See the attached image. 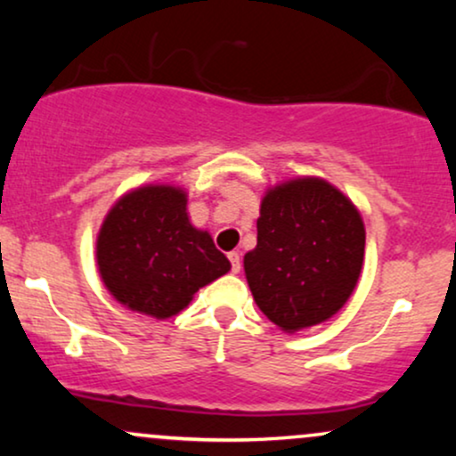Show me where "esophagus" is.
<instances>
[{"label": "esophagus", "instance_id": "esophagus-1", "mask_svg": "<svg viewBox=\"0 0 456 456\" xmlns=\"http://www.w3.org/2000/svg\"><path fill=\"white\" fill-rule=\"evenodd\" d=\"M229 261H232V272H235L238 274L240 268H242V259H240V253H229Z\"/></svg>", "mask_w": 456, "mask_h": 456}]
</instances>
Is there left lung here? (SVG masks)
I'll return each instance as SVG.
<instances>
[{
  "instance_id": "8db88e82",
  "label": "left lung",
  "mask_w": 456,
  "mask_h": 456,
  "mask_svg": "<svg viewBox=\"0 0 456 456\" xmlns=\"http://www.w3.org/2000/svg\"><path fill=\"white\" fill-rule=\"evenodd\" d=\"M364 259L354 203L319 177L268 191L244 272L264 315L285 332L326 322L352 296Z\"/></svg>"
}]
</instances>
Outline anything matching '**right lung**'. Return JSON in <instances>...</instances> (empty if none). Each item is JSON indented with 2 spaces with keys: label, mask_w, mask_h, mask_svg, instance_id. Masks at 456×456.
<instances>
[{
  "label": "right lung",
  "mask_w": 456,
  "mask_h": 456,
  "mask_svg": "<svg viewBox=\"0 0 456 456\" xmlns=\"http://www.w3.org/2000/svg\"><path fill=\"white\" fill-rule=\"evenodd\" d=\"M101 276L118 302L156 319L177 315L232 264L188 221L184 191L143 186L111 208L98 233Z\"/></svg>",
  "instance_id": "right-lung-1"
}]
</instances>
